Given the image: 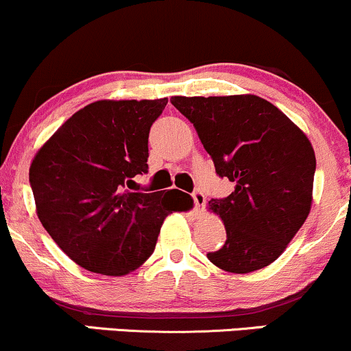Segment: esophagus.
Returning a JSON list of instances; mask_svg holds the SVG:
<instances>
[{
	"label": "esophagus",
	"mask_w": 351,
	"mask_h": 351,
	"mask_svg": "<svg viewBox=\"0 0 351 351\" xmlns=\"http://www.w3.org/2000/svg\"><path fill=\"white\" fill-rule=\"evenodd\" d=\"M191 196H193V201H195L196 209H203L204 204H206V196H204V193L199 191V189H196Z\"/></svg>",
	"instance_id": "1"
}]
</instances>
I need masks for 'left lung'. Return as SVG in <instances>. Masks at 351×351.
<instances>
[{"instance_id": "1", "label": "left lung", "mask_w": 351, "mask_h": 351, "mask_svg": "<svg viewBox=\"0 0 351 351\" xmlns=\"http://www.w3.org/2000/svg\"><path fill=\"white\" fill-rule=\"evenodd\" d=\"M195 125L216 173L236 184L209 209L226 243L208 259L234 274L259 271L285 251L312 206L315 153L287 115L257 95L171 97Z\"/></svg>"}]
</instances>
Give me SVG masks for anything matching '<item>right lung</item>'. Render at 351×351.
Returning a JSON list of instances; mask_svg holds the SVG:
<instances>
[{"label": "right lung", "instance_id": "add662e5", "mask_svg": "<svg viewBox=\"0 0 351 351\" xmlns=\"http://www.w3.org/2000/svg\"><path fill=\"white\" fill-rule=\"evenodd\" d=\"M168 99L97 100L75 112L36 153L29 168L36 211L56 244L80 267L125 276L155 251L180 189L130 191L148 173V134Z\"/></svg>", "mask_w": 351, "mask_h": 351}]
</instances>
